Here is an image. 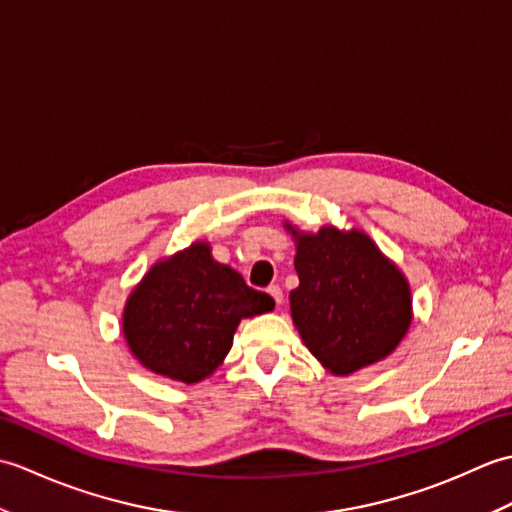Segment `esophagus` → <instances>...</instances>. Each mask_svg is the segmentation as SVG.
<instances>
[{
  "label": "esophagus",
  "instance_id": "obj_1",
  "mask_svg": "<svg viewBox=\"0 0 512 512\" xmlns=\"http://www.w3.org/2000/svg\"><path fill=\"white\" fill-rule=\"evenodd\" d=\"M268 295L275 299L277 306H281V303H284V290H281L279 286H270V288H268Z\"/></svg>",
  "mask_w": 512,
  "mask_h": 512
}]
</instances>
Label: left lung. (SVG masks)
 Wrapping results in <instances>:
<instances>
[{"instance_id":"left-lung-1","label":"left lung","mask_w":512,"mask_h":512,"mask_svg":"<svg viewBox=\"0 0 512 512\" xmlns=\"http://www.w3.org/2000/svg\"><path fill=\"white\" fill-rule=\"evenodd\" d=\"M295 237L299 286L290 292L292 323L317 361L336 376L383 361L411 325L409 281L363 231L323 226Z\"/></svg>"}]
</instances>
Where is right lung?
<instances>
[{
	"mask_svg": "<svg viewBox=\"0 0 512 512\" xmlns=\"http://www.w3.org/2000/svg\"><path fill=\"white\" fill-rule=\"evenodd\" d=\"M273 308V297L195 242L149 268L125 303L123 334L140 365L193 385L222 365L239 321Z\"/></svg>",
	"mask_w": 512,
	"mask_h": 512,
	"instance_id": "1",
	"label": "right lung"
}]
</instances>
